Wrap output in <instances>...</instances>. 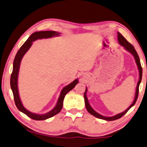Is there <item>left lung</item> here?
I'll return each instance as SVG.
<instances>
[{"instance_id": "1", "label": "left lung", "mask_w": 147, "mask_h": 147, "mask_svg": "<svg viewBox=\"0 0 147 147\" xmlns=\"http://www.w3.org/2000/svg\"><path fill=\"white\" fill-rule=\"evenodd\" d=\"M118 40L119 44H120L121 46L124 47V48L126 49L127 51H128L129 52H130V53L132 54L133 56H134V57L135 58V60H136V64H137V66H138V70H139V81H138V83H137V87H136V93H135L134 100V101H133V103L130 105V106L128 108L126 109V110H125L124 111V112L118 113V114H117V115H116V116H112V117H105V116H101V114H99V113L96 112V111H95L93 108H92V107H91V105H89V101H88V99L87 98V96H86V93H87V89H86L85 93H84V98H85V106H86V108H87V111H89V113H91V115H93V116L96 117V118H99V119H102V120H107V121L116 120H118V119H119V118H122V117L124 116V114H126V113H127V111H128L129 109H130L131 107H132L133 105L135 104V103H136V100H137V98H138V91H139V85H140V82H141V80H142V68L141 64H140L139 57H138L137 52H136V50L134 49V46H133L131 44H130V43H129L128 41H127L126 39L124 38V36H123L119 32H118Z\"/></svg>"}]
</instances>
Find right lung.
Masks as SVG:
<instances>
[{"mask_svg":"<svg viewBox=\"0 0 147 147\" xmlns=\"http://www.w3.org/2000/svg\"><path fill=\"white\" fill-rule=\"evenodd\" d=\"M60 33L56 32V31H36V32L34 33L31 34L29 38L27 39V40L25 42L22 46L21 47L18 52L15 56L14 61H13V72L11 76V88L12 89L13 93V97H14V100L15 105L19 111L21 112L24 113L26 114L27 116L29 118L33 119L35 120H46V119L50 118L51 117L55 116L61 111L62 108V105H63V101L64 99V97L66 95L68 92H69L70 90H72L75 85L79 83L78 79H76L69 85H68L66 87H64L62 89L61 93H60L59 98H58L57 104L55 106V107L49 111L47 113L42 115L36 114V113H31L23 107V105L21 103L20 97H19V91H18V87H17V79H18V74L19 70V66H20V63L22 59L23 56L24 54L27 52L29 48L32 45V42L34 41L38 40V39H42V38H52L54 36H59Z\"/></svg>","mask_w":147,"mask_h":147,"instance_id":"add662e5","label":"right lung"}]
</instances>
